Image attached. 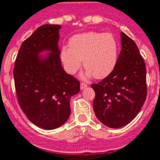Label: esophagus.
Instances as JSON below:
<instances>
[{
	"mask_svg": "<svg viewBox=\"0 0 160 160\" xmlns=\"http://www.w3.org/2000/svg\"><path fill=\"white\" fill-rule=\"evenodd\" d=\"M87 87V85L86 84V83H83L82 82L81 84H80V89H81L82 90H84V89H86Z\"/></svg>",
	"mask_w": 160,
	"mask_h": 160,
	"instance_id": "34e87169",
	"label": "esophagus"
}]
</instances>
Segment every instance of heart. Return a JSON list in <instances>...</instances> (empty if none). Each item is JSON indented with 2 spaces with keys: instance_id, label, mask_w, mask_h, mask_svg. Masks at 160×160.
Listing matches in <instances>:
<instances>
[{
  "instance_id": "obj_1",
  "label": "heart",
  "mask_w": 160,
  "mask_h": 160,
  "mask_svg": "<svg viewBox=\"0 0 160 160\" xmlns=\"http://www.w3.org/2000/svg\"><path fill=\"white\" fill-rule=\"evenodd\" d=\"M70 46L61 49L60 58L69 73H76L82 66L87 69L82 78L103 79L114 70L118 61L119 44L111 32L79 33L69 41Z\"/></svg>"
}]
</instances>
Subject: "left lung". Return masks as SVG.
I'll list each match as a JSON object with an SVG mask.
<instances>
[{
	"mask_svg": "<svg viewBox=\"0 0 160 160\" xmlns=\"http://www.w3.org/2000/svg\"><path fill=\"white\" fill-rule=\"evenodd\" d=\"M122 49L114 71L91 87L95 92L93 107L100 122L119 128L134 119L147 96L146 66L135 42L121 32Z\"/></svg>",
	"mask_w": 160,
	"mask_h": 160,
	"instance_id": "obj_1",
	"label": "left lung"
}]
</instances>
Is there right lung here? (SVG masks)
<instances>
[{
    "label": "right lung",
    "mask_w": 160,
    "mask_h": 160,
    "mask_svg": "<svg viewBox=\"0 0 160 160\" xmlns=\"http://www.w3.org/2000/svg\"><path fill=\"white\" fill-rule=\"evenodd\" d=\"M59 25H43L22 44L13 69L19 105L29 120L53 130L67 121L80 83L62 66ZM42 53L45 56H42Z\"/></svg>",
    "instance_id": "obj_1"
}]
</instances>
